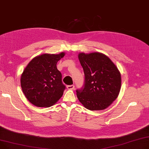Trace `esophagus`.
<instances>
[{"label":"esophagus","mask_w":149,"mask_h":149,"mask_svg":"<svg viewBox=\"0 0 149 149\" xmlns=\"http://www.w3.org/2000/svg\"><path fill=\"white\" fill-rule=\"evenodd\" d=\"M67 88L68 90H73L74 88V85H70L67 86Z\"/></svg>","instance_id":"34e87169"}]
</instances>
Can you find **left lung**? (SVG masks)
<instances>
[{
  "mask_svg": "<svg viewBox=\"0 0 149 149\" xmlns=\"http://www.w3.org/2000/svg\"><path fill=\"white\" fill-rule=\"evenodd\" d=\"M85 74L84 86L76 90L77 97L91 111L108 108L118 97L121 75L117 67L106 55L95 52L78 55Z\"/></svg>",
  "mask_w": 149,
  "mask_h": 149,
  "instance_id": "8db88e82",
  "label": "left lung"
}]
</instances>
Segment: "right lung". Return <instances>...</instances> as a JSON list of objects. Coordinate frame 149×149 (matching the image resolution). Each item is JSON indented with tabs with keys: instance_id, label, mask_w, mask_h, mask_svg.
Segmentation results:
<instances>
[{
	"instance_id": "right-lung-1",
	"label": "right lung",
	"mask_w": 149,
	"mask_h": 149,
	"mask_svg": "<svg viewBox=\"0 0 149 149\" xmlns=\"http://www.w3.org/2000/svg\"><path fill=\"white\" fill-rule=\"evenodd\" d=\"M65 55L42 54L34 58L24 70L20 79L23 92L27 99L38 107H50L62 97L65 85L56 67Z\"/></svg>"
}]
</instances>
